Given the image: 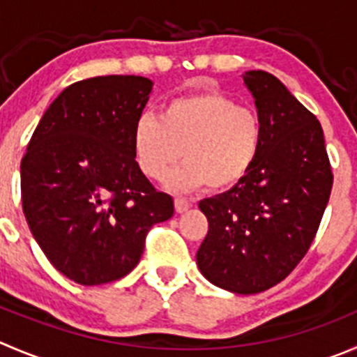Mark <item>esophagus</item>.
Returning <instances> with one entry per match:
<instances>
[{"label":"esophagus","mask_w":357,"mask_h":357,"mask_svg":"<svg viewBox=\"0 0 357 357\" xmlns=\"http://www.w3.org/2000/svg\"><path fill=\"white\" fill-rule=\"evenodd\" d=\"M192 206V203L189 202V199H185V198H182V196H176L175 198V210L178 213H182V212H185V210H189Z\"/></svg>","instance_id":"obj_1"}]
</instances>
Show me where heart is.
Masks as SVG:
<instances>
[{"mask_svg":"<svg viewBox=\"0 0 357 357\" xmlns=\"http://www.w3.org/2000/svg\"><path fill=\"white\" fill-rule=\"evenodd\" d=\"M263 121L254 108L238 105L219 91H198L162 105L159 119L144 114L133 128V155L138 168L178 189L208 185L226 191L249 175L263 149Z\"/></svg>","mask_w":357,"mask_h":357,"instance_id":"obj_1","label":"heart"}]
</instances>
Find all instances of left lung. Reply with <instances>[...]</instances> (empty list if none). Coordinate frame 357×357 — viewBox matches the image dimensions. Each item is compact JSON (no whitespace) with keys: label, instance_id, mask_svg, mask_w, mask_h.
Masks as SVG:
<instances>
[{"label":"left lung","instance_id":"8db88e82","mask_svg":"<svg viewBox=\"0 0 357 357\" xmlns=\"http://www.w3.org/2000/svg\"><path fill=\"white\" fill-rule=\"evenodd\" d=\"M263 121V149L238 185L199 202L208 233L196 263L226 291L256 294L303 259L328 205L333 173L321 122L277 77L243 75Z\"/></svg>","mask_w":357,"mask_h":357}]
</instances>
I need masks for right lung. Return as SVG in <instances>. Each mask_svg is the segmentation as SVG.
Returning <instances> with one entry per match:
<instances>
[{"mask_svg":"<svg viewBox=\"0 0 357 357\" xmlns=\"http://www.w3.org/2000/svg\"><path fill=\"white\" fill-rule=\"evenodd\" d=\"M152 82L107 75L50 103L20 161L22 210L57 271L82 286L114 282L140 261L154 224L173 215L133 155V128Z\"/></svg>","mask_w":357,"mask_h":357,"instance_id":"right-lung-1","label":"right lung"}]
</instances>
